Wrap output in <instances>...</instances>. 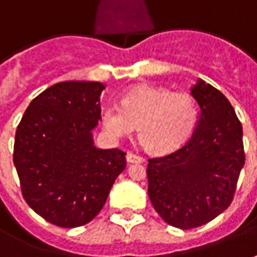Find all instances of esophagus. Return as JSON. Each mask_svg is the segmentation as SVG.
<instances>
[{
	"instance_id": "esophagus-1",
	"label": "esophagus",
	"mask_w": 257,
	"mask_h": 257,
	"mask_svg": "<svg viewBox=\"0 0 257 257\" xmlns=\"http://www.w3.org/2000/svg\"><path fill=\"white\" fill-rule=\"evenodd\" d=\"M126 161H128V163H143L145 159L141 157V156H138V154L128 153L126 154Z\"/></svg>"
}]
</instances>
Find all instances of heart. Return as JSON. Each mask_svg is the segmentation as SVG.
<instances>
[{
    "instance_id": "b5f03b06",
    "label": "heart",
    "mask_w": 257,
    "mask_h": 257,
    "mask_svg": "<svg viewBox=\"0 0 257 257\" xmlns=\"http://www.w3.org/2000/svg\"><path fill=\"white\" fill-rule=\"evenodd\" d=\"M197 105L191 94L166 87L138 85L121 98V107L107 104L103 128L114 139L129 136L138 126L149 152L171 153L186 143L197 123Z\"/></svg>"
}]
</instances>
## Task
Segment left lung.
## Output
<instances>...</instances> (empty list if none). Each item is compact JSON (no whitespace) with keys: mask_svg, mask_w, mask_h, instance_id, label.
I'll return each mask as SVG.
<instances>
[{"mask_svg":"<svg viewBox=\"0 0 257 257\" xmlns=\"http://www.w3.org/2000/svg\"><path fill=\"white\" fill-rule=\"evenodd\" d=\"M191 94L200 108L191 139L147 164L150 202L181 229L207 224L228 207L245 164L242 125L227 97L202 79Z\"/></svg>","mask_w":257,"mask_h":257,"instance_id":"obj_1","label":"left lung"}]
</instances>
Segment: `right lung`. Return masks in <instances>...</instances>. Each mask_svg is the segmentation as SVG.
Returning <instances> with one entry per match:
<instances>
[{"label": "right lung", "mask_w": 257, "mask_h": 257, "mask_svg": "<svg viewBox=\"0 0 257 257\" xmlns=\"http://www.w3.org/2000/svg\"><path fill=\"white\" fill-rule=\"evenodd\" d=\"M100 82L69 80L32 100L18 125L14 164L26 203L64 228L91 221L125 170V152L94 146Z\"/></svg>", "instance_id": "right-lung-1"}]
</instances>
